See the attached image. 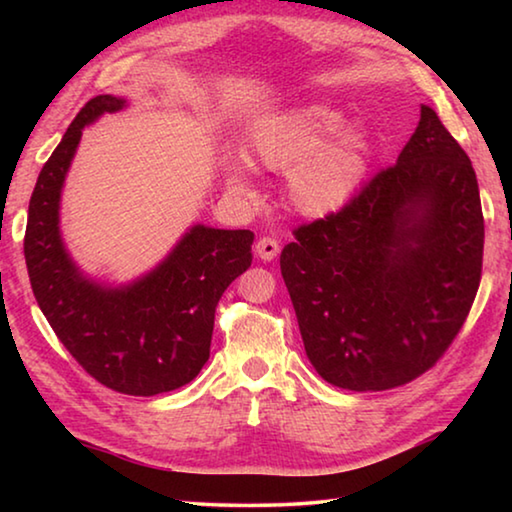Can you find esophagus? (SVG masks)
<instances>
[{
    "label": "esophagus",
    "mask_w": 512,
    "mask_h": 512,
    "mask_svg": "<svg viewBox=\"0 0 512 512\" xmlns=\"http://www.w3.org/2000/svg\"><path fill=\"white\" fill-rule=\"evenodd\" d=\"M277 253H280V244L273 237H262L257 239L255 244V255L262 259V262H271V259L277 257Z\"/></svg>",
    "instance_id": "1"
}]
</instances>
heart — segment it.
Masks as SVG:
<instances>
[{
	"instance_id": "heart-1",
	"label": "heart",
	"mask_w": 512,
	"mask_h": 512,
	"mask_svg": "<svg viewBox=\"0 0 512 512\" xmlns=\"http://www.w3.org/2000/svg\"><path fill=\"white\" fill-rule=\"evenodd\" d=\"M341 124L339 110L327 103H309L264 121L253 133L250 149L255 160L266 169L289 171V198L302 214L325 216L341 210L368 176V126ZM225 187L241 198L255 194L244 162H225Z\"/></svg>"
}]
</instances>
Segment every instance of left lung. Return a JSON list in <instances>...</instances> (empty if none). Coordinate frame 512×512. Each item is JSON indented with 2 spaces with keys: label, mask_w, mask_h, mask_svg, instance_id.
Here are the masks:
<instances>
[{
  "label": "left lung",
  "mask_w": 512,
  "mask_h": 512,
  "mask_svg": "<svg viewBox=\"0 0 512 512\" xmlns=\"http://www.w3.org/2000/svg\"><path fill=\"white\" fill-rule=\"evenodd\" d=\"M481 262L476 173L429 106L397 164L341 212L300 225L280 255L311 366L357 393L402 386L440 359Z\"/></svg>",
  "instance_id": "8db88e82"
}]
</instances>
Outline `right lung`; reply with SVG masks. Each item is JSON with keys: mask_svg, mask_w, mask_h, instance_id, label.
Masks as SVG:
<instances>
[{"mask_svg": "<svg viewBox=\"0 0 512 512\" xmlns=\"http://www.w3.org/2000/svg\"><path fill=\"white\" fill-rule=\"evenodd\" d=\"M126 106L115 94H99L67 128L33 189L24 259L33 296L69 354L112 391L149 397L189 384L210 359L216 305L253 262L255 235L196 223L131 282L85 273L60 232V196L83 128Z\"/></svg>", "mask_w": 512, "mask_h": 512, "instance_id": "obj_1", "label": "right lung"}]
</instances>
